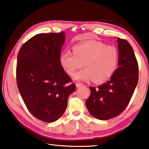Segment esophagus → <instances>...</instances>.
Instances as JSON below:
<instances>
[{
    "label": "esophagus",
    "mask_w": 149,
    "mask_h": 149,
    "mask_svg": "<svg viewBox=\"0 0 149 149\" xmlns=\"http://www.w3.org/2000/svg\"><path fill=\"white\" fill-rule=\"evenodd\" d=\"M83 85H84V84H81V83H79V82H77V83H76V84H75V85H76L77 87H80L81 86H82Z\"/></svg>",
    "instance_id": "1"
}]
</instances>
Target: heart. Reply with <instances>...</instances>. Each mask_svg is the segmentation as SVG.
I'll return each instance as SVG.
<instances>
[{"label":"heart","mask_w":149,"mask_h":149,"mask_svg":"<svg viewBox=\"0 0 149 149\" xmlns=\"http://www.w3.org/2000/svg\"><path fill=\"white\" fill-rule=\"evenodd\" d=\"M74 52L65 50L60 55V62L63 69L72 75L84 64L85 68L77 72L76 80L91 79L95 83H102L112 76L119 62V52L112 46L107 47L97 41H87L75 45Z\"/></svg>","instance_id":"1"}]
</instances>
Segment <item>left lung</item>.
<instances>
[{
	"instance_id": "left-lung-1",
	"label": "left lung",
	"mask_w": 149,
	"mask_h": 149,
	"mask_svg": "<svg viewBox=\"0 0 149 149\" xmlns=\"http://www.w3.org/2000/svg\"><path fill=\"white\" fill-rule=\"evenodd\" d=\"M118 68L109 81L98 87H90L86 100L93 117L107 120L120 115L129 104L139 79L138 63L133 49L126 40L118 38Z\"/></svg>"
}]
</instances>
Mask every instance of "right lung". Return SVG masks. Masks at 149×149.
<instances>
[{"label":"right lung","instance_id":"1","mask_svg":"<svg viewBox=\"0 0 149 149\" xmlns=\"http://www.w3.org/2000/svg\"><path fill=\"white\" fill-rule=\"evenodd\" d=\"M64 31L35 35L18 52L16 79L18 90L31 114L45 122H53L67 108L74 84L60 62Z\"/></svg>","mask_w":149,"mask_h":149}]
</instances>
